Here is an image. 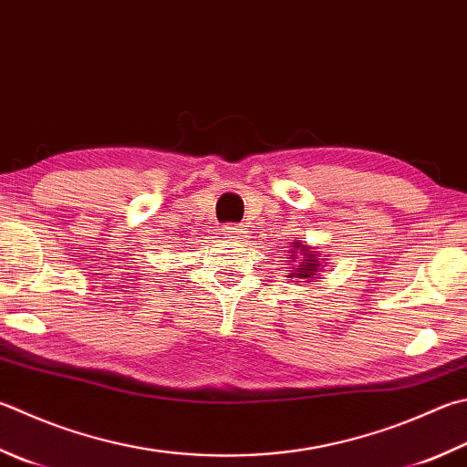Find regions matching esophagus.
I'll use <instances>...</instances> for the list:
<instances>
[{
    "mask_svg": "<svg viewBox=\"0 0 467 467\" xmlns=\"http://www.w3.org/2000/svg\"><path fill=\"white\" fill-rule=\"evenodd\" d=\"M223 235L230 237V240H242L244 227L237 225V223H227V225L223 227Z\"/></svg>",
    "mask_w": 467,
    "mask_h": 467,
    "instance_id": "34e87169",
    "label": "esophagus"
}]
</instances>
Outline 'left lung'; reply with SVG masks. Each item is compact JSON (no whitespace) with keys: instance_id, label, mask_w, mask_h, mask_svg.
I'll list each match as a JSON object with an SVG mask.
<instances>
[{"instance_id":"left-lung-1","label":"left lung","mask_w":467,"mask_h":467,"mask_svg":"<svg viewBox=\"0 0 467 467\" xmlns=\"http://www.w3.org/2000/svg\"><path fill=\"white\" fill-rule=\"evenodd\" d=\"M293 252L301 254V256L305 258V262L298 264V268L295 272H288V278H296V280L298 278H306V280H309V283H313L311 278L319 276V272H321L319 266H323V262H321L323 258H317V254L306 250L301 242H293ZM319 256H321V254H319Z\"/></svg>"}]
</instances>
